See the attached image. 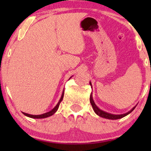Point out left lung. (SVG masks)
I'll return each instance as SVG.
<instances>
[{"label":"left lung","instance_id":"1","mask_svg":"<svg viewBox=\"0 0 151 151\" xmlns=\"http://www.w3.org/2000/svg\"><path fill=\"white\" fill-rule=\"evenodd\" d=\"M89 84L91 86V81L89 82ZM90 103H91V106H92V108L93 109V111H94V112L97 114L98 116H101L102 118H104V119H111V120H116V119H121V118L126 116H127L128 114L131 113L136 106H134L132 109H131V110H130L129 111L127 112V113L124 114H112L107 113V112L101 110V109L99 108L96 105V104H95L94 101H93V99L92 97V93H91V95H90Z\"/></svg>","mask_w":151,"mask_h":151}]
</instances>
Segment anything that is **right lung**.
Segmentation results:
<instances>
[{
	"label": "right lung",
	"mask_w": 151,
	"mask_h": 151,
	"mask_svg": "<svg viewBox=\"0 0 151 151\" xmlns=\"http://www.w3.org/2000/svg\"><path fill=\"white\" fill-rule=\"evenodd\" d=\"M70 77V78H71ZM70 78L69 79H70ZM64 91H65V90H63V92L62 93V96H61V98H60V101H58V104L55 106L54 108L52 109L51 111H50L47 112V113H45L43 114H40V115H32V114H26V113H24V112H22L23 114L26 116L27 117H30V118H32V119H45V118H47V117H49V116H51L52 115H53L55 113V112L58 111V109L59 108V106H60V102L62 101V99H63V96H64Z\"/></svg>",
	"instance_id": "1"
}]
</instances>
